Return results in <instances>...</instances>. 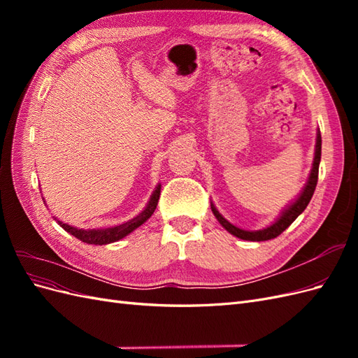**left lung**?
<instances>
[{
  "mask_svg": "<svg viewBox=\"0 0 358 358\" xmlns=\"http://www.w3.org/2000/svg\"><path fill=\"white\" fill-rule=\"evenodd\" d=\"M320 161H321V133L320 129L317 131V145H315V157H313V164H312V170L309 179L306 182L305 188L300 192V196L292 201L289 206H287V209H284V212L280 213L279 218L272 224L266 227L263 230H255V231H248V230H242L239 227L233 225L231 222L227 221L224 216L218 212V209L215 208L213 203H210V208L213 215L216 216V220L220 221V224L224 227V229L231 233L233 236L239 237V239L243 241H251V242H263V241H270L275 239L284 230H287L288 227L296 221L297 216L306 209V206L309 204L313 191H315L317 182H318V169H320Z\"/></svg>",
  "mask_w": 358,
  "mask_h": 358,
  "instance_id": "1",
  "label": "left lung"
}]
</instances>
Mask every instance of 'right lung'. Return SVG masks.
<instances>
[{"label":"right lung","instance_id":"1","mask_svg":"<svg viewBox=\"0 0 358 358\" xmlns=\"http://www.w3.org/2000/svg\"><path fill=\"white\" fill-rule=\"evenodd\" d=\"M159 194H161V185L158 183V187L155 188V191L152 192V196H150L148 206L145 208V210H142V213H138L136 218L129 220L121 225H115V227H109V229H90V230H83V229H76V227H71L69 224H64L62 221L57 220L55 221L62 227L64 230L67 233H70L71 236L78 237L79 241L85 242V243H90V245H107V243H112V242H117L119 239H122V237L128 236L131 231H134L137 227H140L142 224H145L152 213L157 209V204L159 200Z\"/></svg>","mask_w":358,"mask_h":358}]
</instances>
